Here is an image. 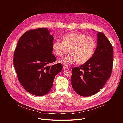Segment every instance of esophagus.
I'll use <instances>...</instances> for the list:
<instances>
[{
  "label": "esophagus",
  "mask_w": 123,
  "mask_h": 123,
  "mask_svg": "<svg viewBox=\"0 0 123 123\" xmlns=\"http://www.w3.org/2000/svg\"><path fill=\"white\" fill-rule=\"evenodd\" d=\"M68 69V67H66V66H63V69L64 70H65V69Z\"/></svg>",
  "instance_id": "1"
}]
</instances>
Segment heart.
Segmentation results:
<instances>
[{
    "mask_svg": "<svg viewBox=\"0 0 123 123\" xmlns=\"http://www.w3.org/2000/svg\"><path fill=\"white\" fill-rule=\"evenodd\" d=\"M96 47L95 39L84 33L71 32L63 35L62 42L56 40L53 43L52 49L57 56L62 57L67 53L70 54L59 61L66 66L73 62L85 64L89 61L93 55Z\"/></svg>",
    "mask_w": 123,
    "mask_h": 123,
    "instance_id": "1",
    "label": "heart"
}]
</instances>
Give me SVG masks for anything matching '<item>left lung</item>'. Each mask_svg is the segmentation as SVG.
<instances>
[{
	"label": "left lung",
	"mask_w": 123,
	"mask_h": 123,
	"mask_svg": "<svg viewBox=\"0 0 123 123\" xmlns=\"http://www.w3.org/2000/svg\"><path fill=\"white\" fill-rule=\"evenodd\" d=\"M97 38V47L90 60L72 69V87L77 94L82 96L97 93L112 72L113 47L104 33H98Z\"/></svg>",
	"instance_id": "left-lung-1"
}]
</instances>
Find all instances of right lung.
I'll use <instances>...</instances> for the list:
<instances>
[{
  "label": "right lung",
  "mask_w": 123,
  "mask_h": 123,
  "mask_svg": "<svg viewBox=\"0 0 123 123\" xmlns=\"http://www.w3.org/2000/svg\"><path fill=\"white\" fill-rule=\"evenodd\" d=\"M53 36L47 28L31 30L22 35L14 54L13 63L18 80L26 91L36 96L47 94L61 64L49 65L56 58L52 53Z\"/></svg>",
  "instance_id": "1"
}]
</instances>
